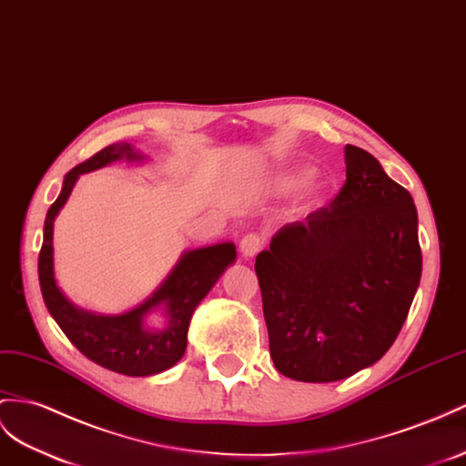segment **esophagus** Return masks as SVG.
Instances as JSON below:
<instances>
[{"instance_id":"obj_1","label":"esophagus","mask_w":466,"mask_h":466,"mask_svg":"<svg viewBox=\"0 0 466 466\" xmlns=\"http://www.w3.org/2000/svg\"><path fill=\"white\" fill-rule=\"evenodd\" d=\"M261 246H264V240H261L258 234H248V236L242 238V242H240V254L246 259H249V258L258 256Z\"/></svg>"}]
</instances>
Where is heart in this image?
<instances>
[{
	"mask_svg": "<svg viewBox=\"0 0 466 466\" xmlns=\"http://www.w3.org/2000/svg\"><path fill=\"white\" fill-rule=\"evenodd\" d=\"M313 177H315L313 167H305V165L291 167V169H285V171H281V173L273 177V188H276L278 193H291V190L299 188L301 185L311 181ZM317 200H319V193H317V190H313L311 205H315Z\"/></svg>",
	"mask_w": 466,
	"mask_h": 466,
	"instance_id": "1",
	"label": "heart"
}]
</instances>
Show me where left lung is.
<instances>
[{
	"mask_svg": "<svg viewBox=\"0 0 466 466\" xmlns=\"http://www.w3.org/2000/svg\"><path fill=\"white\" fill-rule=\"evenodd\" d=\"M344 163L337 198L281 226L256 258L273 364L315 384L376 364L421 279L411 195L360 147H344Z\"/></svg>",
	"mask_w": 466,
	"mask_h": 466,
	"instance_id": "left-lung-1",
	"label": "left lung"
}]
</instances>
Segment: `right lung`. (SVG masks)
<instances>
[{
    "mask_svg": "<svg viewBox=\"0 0 466 466\" xmlns=\"http://www.w3.org/2000/svg\"><path fill=\"white\" fill-rule=\"evenodd\" d=\"M143 159L146 155L122 141L104 147L94 157L68 171L61 195L46 212L39 254L41 293L56 325L92 362L124 376H153L181 360L187 350L190 317L222 273L236 261L234 242L187 249L169 276L146 301L119 315L92 313L68 299L55 279L53 226L56 214L65 207L80 175L98 171L116 161L141 163ZM157 308L166 315V327L147 328L145 317Z\"/></svg>",
    "mask_w": 466,
    "mask_h": 466,
    "instance_id": "1",
    "label": "right lung"
}]
</instances>
